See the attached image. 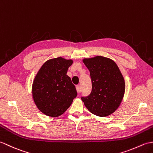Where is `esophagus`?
<instances>
[{"label": "esophagus", "instance_id": "esophagus-1", "mask_svg": "<svg viewBox=\"0 0 153 153\" xmlns=\"http://www.w3.org/2000/svg\"><path fill=\"white\" fill-rule=\"evenodd\" d=\"M76 88L77 92H78V93H80V91H81V88H80V86L79 85H77V86H76Z\"/></svg>", "mask_w": 153, "mask_h": 153}]
</instances>
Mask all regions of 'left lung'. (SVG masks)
<instances>
[{
    "label": "left lung",
    "instance_id": "1",
    "mask_svg": "<svg viewBox=\"0 0 153 153\" xmlns=\"http://www.w3.org/2000/svg\"><path fill=\"white\" fill-rule=\"evenodd\" d=\"M84 65L90 71L92 89L89 96L81 100L88 111L98 117L113 113L123 101L125 82L119 68L113 60L97 56L84 58Z\"/></svg>",
    "mask_w": 153,
    "mask_h": 153
}]
</instances>
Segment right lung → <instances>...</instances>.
Here are the masks:
<instances>
[{
	"label": "right lung",
	"mask_w": 153,
	"mask_h": 153,
	"mask_svg": "<svg viewBox=\"0 0 153 153\" xmlns=\"http://www.w3.org/2000/svg\"><path fill=\"white\" fill-rule=\"evenodd\" d=\"M72 64V59L62 57L51 59L36 74L32 86L33 100L37 108L47 116H61L77 96L75 86L67 75Z\"/></svg>",
	"instance_id": "obj_1"
}]
</instances>
